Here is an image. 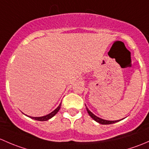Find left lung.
<instances>
[{
    "label": "left lung",
    "mask_w": 149,
    "mask_h": 149,
    "mask_svg": "<svg viewBox=\"0 0 149 149\" xmlns=\"http://www.w3.org/2000/svg\"><path fill=\"white\" fill-rule=\"evenodd\" d=\"M85 106H86V105H85ZM86 109H87V113H88V114L90 115V116L93 119V120H95L96 122L102 124V125H108V124L115 123L118 122V121L123 120V119H121V120H104V119L100 118L97 117V116H96L95 115L93 114V113H92V112H90V110H88V108H87V107H86Z\"/></svg>",
    "instance_id": "obj_1"
}]
</instances>
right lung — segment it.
<instances>
[{
    "label": "right lung",
    "instance_id": "obj_1",
    "mask_svg": "<svg viewBox=\"0 0 149 149\" xmlns=\"http://www.w3.org/2000/svg\"><path fill=\"white\" fill-rule=\"evenodd\" d=\"M61 104L60 103L59 105V106L57 107L56 109H55L54 111H52L51 113H49V114L47 115V116H41V117H31V116H29V118H31L33 119V120H39V121H46V120H48L49 119L52 118V117H54V116H55V115L56 114V113H58V111L59 110V109L61 108Z\"/></svg>",
    "mask_w": 149,
    "mask_h": 149
}]
</instances>
